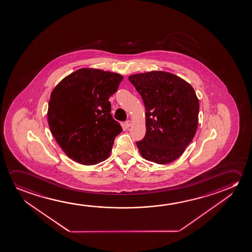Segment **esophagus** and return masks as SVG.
Masks as SVG:
<instances>
[{"label":"esophagus","instance_id":"obj_1","mask_svg":"<svg viewBox=\"0 0 252 252\" xmlns=\"http://www.w3.org/2000/svg\"><path fill=\"white\" fill-rule=\"evenodd\" d=\"M125 126H126V127L129 128L131 126H132V121L131 120H126V123H125Z\"/></svg>","mask_w":252,"mask_h":252}]
</instances>
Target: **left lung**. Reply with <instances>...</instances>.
<instances>
[{
  "label": "left lung",
  "instance_id": "obj_1",
  "mask_svg": "<svg viewBox=\"0 0 252 252\" xmlns=\"http://www.w3.org/2000/svg\"><path fill=\"white\" fill-rule=\"evenodd\" d=\"M146 107V135L137 141L144 159L172 162L184 153L197 130L199 100L178 76L159 70L129 76Z\"/></svg>",
  "mask_w": 252,
  "mask_h": 252
}]
</instances>
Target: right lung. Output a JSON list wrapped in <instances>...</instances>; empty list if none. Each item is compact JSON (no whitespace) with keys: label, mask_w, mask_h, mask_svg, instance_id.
Returning <instances> with one entry per match:
<instances>
[{"label":"right lung","mask_w":252,"mask_h":252,"mask_svg":"<svg viewBox=\"0 0 252 252\" xmlns=\"http://www.w3.org/2000/svg\"><path fill=\"white\" fill-rule=\"evenodd\" d=\"M123 77L83 68L63 78L51 94L48 123L65 155L83 165L107 159L114 139L122 132L112 118L109 98Z\"/></svg>","instance_id":"obj_1"}]
</instances>
